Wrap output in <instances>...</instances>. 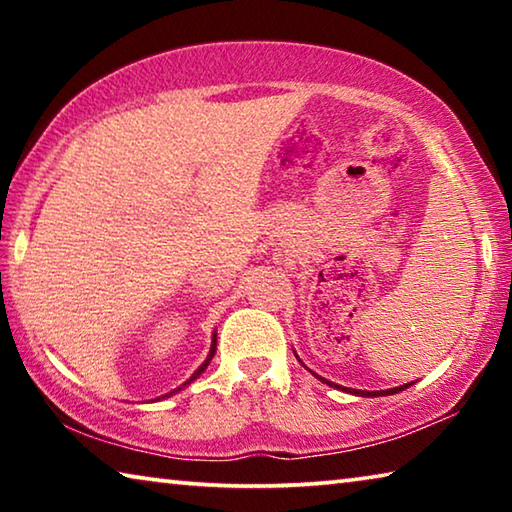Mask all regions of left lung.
Returning <instances> with one entry per match:
<instances>
[{"mask_svg": "<svg viewBox=\"0 0 512 512\" xmlns=\"http://www.w3.org/2000/svg\"><path fill=\"white\" fill-rule=\"evenodd\" d=\"M329 384V381H327ZM411 384H404V386H397V388H388V391H357V388H352V391H348V393H354V395H361V397H379V395H395V393H400V391H404V388H409Z\"/></svg>", "mask_w": 512, "mask_h": 512, "instance_id": "obj_1", "label": "left lung"}]
</instances>
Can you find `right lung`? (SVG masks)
Returning <instances> with one entry per match:
<instances>
[{"label": "right lung", "mask_w": 512, "mask_h": 512, "mask_svg": "<svg viewBox=\"0 0 512 512\" xmlns=\"http://www.w3.org/2000/svg\"><path fill=\"white\" fill-rule=\"evenodd\" d=\"M214 352H216V339H214V341H212V348H210V354H207V359H205V361H203V363H201V368H198V370H196V372H194V375H192V379H187V381H185V384H183V386H187V384H192V381H194V379H196V377H198V375H201V372H203V370H205V368H207V363H210V359H212V357H214ZM173 393H176V391H173ZM169 395H171V393H169ZM164 397H167V395H164Z\"/></svg>", "instance_id": "right-lung-1"}]
</instances>
